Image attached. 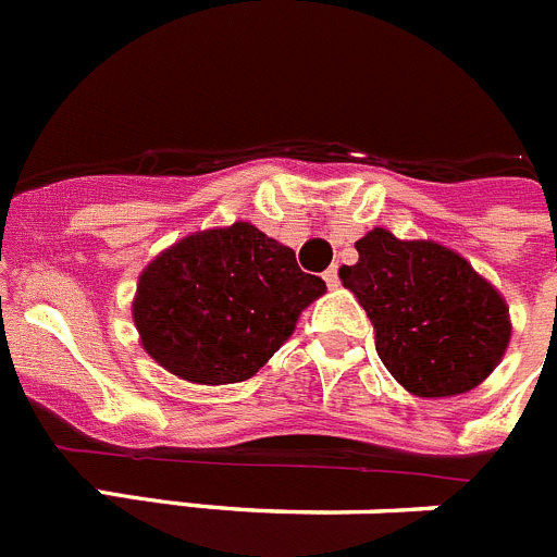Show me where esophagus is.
<instances>
[{"label":"esophagus","mask_w":557,"mask_h":557,"mask_svg":"<svg viewBox=\"0 0 557 557\" xmlns=\"http://www.w3.org/2000/svg\"><path fill=\"white\" fill-rule=\"evenodd\" d=\"M323 282L329 284V289H337V287H339V275H337V268H329L326 273H323Z\"/></svg>","instance_id":"34e87169"}]
</instances>
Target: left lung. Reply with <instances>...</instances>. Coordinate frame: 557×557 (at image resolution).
<instances>
[{
	"instance_id": "8db88e82",
	"label": "left lung",
	"mask_w": 557,
	"mask_h": 557,
	"mask_svg": "<svg viewBox=\"0 0 557 557\" xmlns=\"http://www.w3.org/2000/svg\"><path fill=\"white\" fill-rule=\"evenodd\" d=\"M357 264L339 268L376 332V354L407 393L449 398L474 391L510 343L499 289L435 239H398L387 228L357 239Z\"/></svg>"
}]
</instances>
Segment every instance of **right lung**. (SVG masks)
Returning a JSON list of instances; mask_svg holds the SVG:
<instances>
[{"mask_svg":"<svg viewBox=\"0 0 557 557\" xmlns=\"http://www.w3.org/2000/svg\"><path fill=\"white\" fill-rule=\"evenodd\" d=\"M326 282L295 262V250L236 220L161 250L136 282L133 323L164 371L191 385L253 376L295 332Z\"/></svg>","mask_w":557,"mask_h":557,"instance_id":"right-lung-1","label":"right lung"}]
</instances>
